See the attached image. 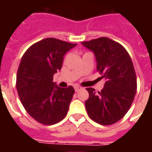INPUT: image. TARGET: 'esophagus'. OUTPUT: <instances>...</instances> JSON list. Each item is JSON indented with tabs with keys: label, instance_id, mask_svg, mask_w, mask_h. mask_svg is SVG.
Returning <instances> with one entry per match:
<instances>
[{
	"label": "esophagus",
	"instance_id": "34e87169",
	"mask_svg": "<svg viewBox=\"0 0 152 152\" xmlns=\"http://www.w3.org/2000/svg\"><path fill=\"white\" fill-rule=\"evenodd\" d=\"M74 89H75V91H76V92H78L80 89H81V87L79 86H76L74 87Z\"/></svg>",
	"mask_w": 152,
	"mask_h": 152
}]
</instances>
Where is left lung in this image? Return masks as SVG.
Masks as SVG:
<instances>
[{
	"label": "left lung",
	"instance_id": "left-lung-1",
	"mask_svg": "<svg viewBox=\"0 0 152 152\" xmlns=\"http://www.w3.org/2000/svg\"><path fill=\"white\" fill-rule=\"evenodd\" d=\"M94 53L97 72L106 80L103 89L96 93L87 88L86 108L93 121L109 125L124 117L134 101L137 78L129 54L121 44L107 37L81 42Z\"/></svg>",
	"mask_w": 152,
	"mask_h": 152
}]
</instances>
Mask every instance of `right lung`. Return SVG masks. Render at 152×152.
I'll use <instances>...</instances> for the list:
<instances>
[{
    "instance_id": "right-lung-1",
    "label": "right lung",
    "mask_w": 152,
    "mask_h": 152,
    "mask_svg": "<svg viewBox=\"0 0 152 152\" xmlns=\"http://www.w3.org/2000/svg\"><path fill=\"white\" fill-rule=\"evenodd\" d=\"M75 46L46 38L33 44L22 57L16 87L25 110L39 123L52 125L67 114L74 88H60L53 82V76L62 68L65 53Z\"/></svg>"
}]
</instances>
